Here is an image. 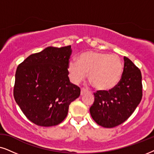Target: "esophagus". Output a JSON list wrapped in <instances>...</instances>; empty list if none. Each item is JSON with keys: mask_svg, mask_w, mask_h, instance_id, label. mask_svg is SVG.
<instances>
[{"mask_svg": "<svg viewBox=\"0 0 154 154\" xmlns=\"http://www.w3.org/2000/svg\"><path fill=\"white\" fill-rule=\"evenodd\" d=\"M88 91L87 90H86L85 89H84V88H82V89H81V95H83L84 94L86 93V92H87Z\"/></svg>", "mask_w": 154, "mask_h": 154, "instance_id": "esophagus-1", "label": "esophagus"}]
</instances>
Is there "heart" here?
I'll use <instances>...</instances> for the list:
<instances>
[{
	"instance_id": "obj_1",
	"label": "heart",
	"mask_w": 154,
	"mask_h": 154,
	"mask_svg": "<svg viewBox=\"0 0 154 154\" xmlns=\"http://www.w3.org/2000/svg\"><path fill=\"white\" fill-rule=\"evenodd\" d=\"M123 61L116 55L98 51H87L80 54L77 61L71 60L67 72L71 82L79 84L88 77L96 89L109 91L116 87L122 78Z\"/></svg>"
}]
</instances>
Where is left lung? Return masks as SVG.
<instances>
[{"mask_svg":"<svg viewBox=\"0 0 154 154\" xmlns=\"http://www.w3.org/2000/svg\"><path fill=\"white\" fill-rule=\"evenodd\" d=\"M124 70L120 82L109 91L94 93V102L89 108L92 118L103 128H112L130 118L142 98L140 69L124 57Z\"/></svg>","mask_w":154,"mask_h":154,"instance_id":"obj_1","label":"left lung"}]
</instances>
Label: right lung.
I'll use <instances>...</instances> for the list:
<instances>
[{
  "label": "right lung",
  "instance_id": "add662e5",
  "mask_svg": "<svg viewBox=\"0 0 154 154\" xmlns=\"http://www.w3.org/2000/svg\"><path fill=\"white\" fill-rule=\"evenodd\" d=\"M71 46L47 47L18 65L13 95L27 119L36 125L51 127L62 122L69 106L80 95L69 82L67 65Z\"/></svg>",
  "mask_w": 154,
  "mask_h": 154
}]
</instances>
